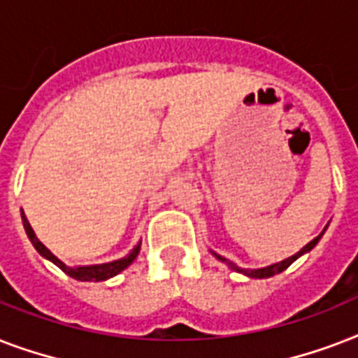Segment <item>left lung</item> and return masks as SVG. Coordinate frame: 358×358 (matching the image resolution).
Here are the masks:
<instances>
[{"instance_id":"left-lung-1","label":"left lung","mask_w":358,"mask_h":358,"mask_svg":"<svg viewBox=\"0 0 358 358\" xmlns=\"http://www.w3.org/2000/svg\"><path fill=\"white\" fill-rule=\"evenodd\" d=\"M322 234H323V232H322ZM322 234L317 236V238L312 239L310 243H306L305 247H303V249H301L299 252H297V255L289 256V258H286V260H282V262H278V264H273V266L264 267V269H252V271H243V269H239V267L232 266V264H230V266H232V269H236V271L245 273V275H249V277H252V278H267V277H273V275H277V273L284 271V269H286V267H288V266H292V264H294V262L297 260V258H299L301 255H303V252H306V250H310L312 247H314V245H316L317 241H320V238H322ZM213 255H215V252H213ZM215 256H217L219 260L227 262V260H224V258H221V256H219V255H215Z\"/></svg>"}]
</instances>
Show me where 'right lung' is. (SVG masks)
Wrapping results in <instances>:
<instances>
[{"mask_svg":"<svg viewBox=\"0 0 358 358\" xmlns=\"http://www.w3.org/2000/svg\"><path fill=\"white\" fill-rule=\"evenodd\" d=\"M22 221H24V229L25 232H27V236H29L31 243H33V247H35L38 252H41L44 258H48L50 262H53L55 266L59 267V269H63L69 277L76 278V280H94V282H98V280H108V278L115 277V275H119L122 269H126V267L131 264V262L137 258V255H139V249L141 245H137L131 252H129L128 256H124V258H120V260H115V262H109V264H98V266H85V267H69L64 266L63 262L59 260V258H55V256L50 252V250L44 247V245L38 241V238L35 236V232H33V229H31V224L27 223V219H25L24 212H22Z\"/></svg>","mask_w":358,"mask_h":358,"instance_id":"1","label":"right lung"}]
</instances>
